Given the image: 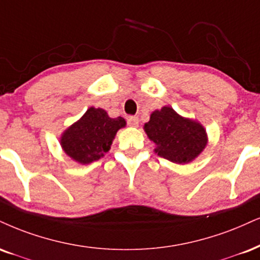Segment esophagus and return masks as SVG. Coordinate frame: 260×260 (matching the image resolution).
<instances>
[{"mask_svg": "<svg viewBox=\"0 0 260 260\" xmlns=\"http://www.w3.org/2000/svg\"><path fill=\"white\" fill-rule=\"evenodd\" d=\"M127 122H128V124H129L131 127H138L139 118L137 116H129L127 118Z\"/></svg>", "mask_w": 260, "mask_h": 260, "instance_id": "esophagus-1", "label": "esophagus"}]
</instances>
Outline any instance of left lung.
<instances>
[{
  "instance_id": "8db88e82",
  "label": "left lung",
  "mask_w": 260,
  "mask_h": 260,
  "mask_svg": "<svg viewBox=\"0 0 260 260\" xmlns=\"http://www.w3.org/2000/svg\"><path fill=\"white\" fill-rule=\"evenodd\" d=\"M149 139L155 143L154 151L174 164H189L207 145V133L200 122L180 116L170 106L155 110L144 124Z\"/></svg>"
}]
</instances>
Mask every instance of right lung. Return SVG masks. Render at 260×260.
I'll return each instance as SVG.
<instances>
[{
    "label": "right lung",
    "instance_id": "right-lung-1",
    "mask_svg": "<svg viewBox=\"0 0 260 260\" xmlns=\"http://www.w3.org/2000/svg\"><path fill=\"white\" fill-rule=\"evenodd\" d=\"M126 126L123 117L111 118L104 109L89 108L60 137L64 152L81 165L99 160L111 148L117 131Z\"/></svg>",
    "mask_w": 260,
    "mask_h": 260
}]
</instances>
